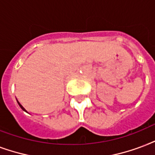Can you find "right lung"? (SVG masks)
Instances as JSON below:
<instances>
[{
	"instance_id": "1",
	"label": "right lung",
	"mask_w": 155,
	"mask_h": 155,
	"mask_svg": "<svg viewBox=\"0 0 155 155\" xmlns=\"http://www.w3.org/2000/svg\"><path fill=\"white\" fill-rule=\"evenodd\" d=\"M18 105H19V106H20V107H21V109H22V110H23V111H26V109H25V108H24V107H22V106H21V104H20V103H19V102H18Z\"/></svg>"
}]
</instances>
